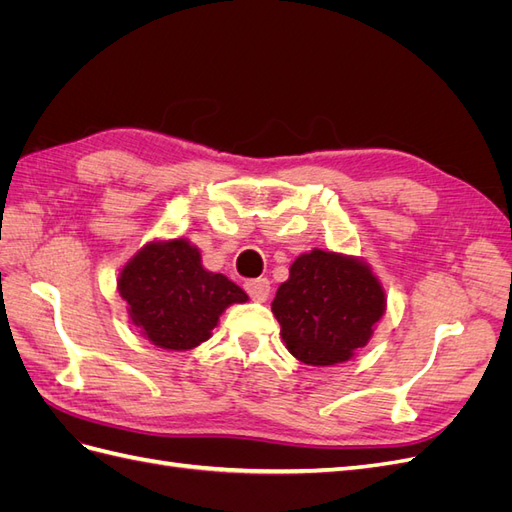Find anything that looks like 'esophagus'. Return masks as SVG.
Here are the masks:
<instances>
[{"mask_svg":"<svg viewBox=\"0 0 512 512\" xmlns=\"http://www.w3.org/2000/svg\"><path fill=\"white\" fill-rule=\"evenodd\" d=\"M245 290L254 301H267L269 292H271V282L267 280V277H256V280L245 282Z\"/></svg>","mask_w":512,"mask_h":512,"instance_id":"esophagus-1","label":"esophagus"}]
</instances>
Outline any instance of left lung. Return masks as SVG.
<instances>
[{
    "label": "left lung",
    "mask_w": 512,
    "mask_h": 512,
    "mask_svg": "<svg viewBox=\"0 0 512 512\" xmlns=\"http://www.w3.org/2000/svg\"><path fill=\"white\" fill-rule=\"evenodd\" d=\"M271 312L294 359L329 367L369 344L386 312V294L365 260L314 247L294 258Z\"/></svg>",
    "instance_id": "left-lung-1"
}]
</instances>
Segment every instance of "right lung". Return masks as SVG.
Wrapping results in <instances>:
<instances>
[{
    "mask_svg": "<svg viewBox=\"0 0 512 512\" xmlns=\"http://www.w3.org/2000/svg\"><path fill=\"white\" fill-rule=\"evenodd\" d=\"M134 327L153 346L192 350L211 337L224 309L247 294L226 275L203 267V256L185 237L145 243L117 277Z\"/></svg>",
    "mask_w": 512,
    "mask_h": 512,
    "instance_id": "obj_1",
    "label": "right lung"
}]
</instances>
